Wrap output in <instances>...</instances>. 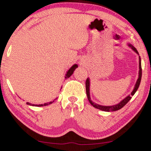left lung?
Listing matches in <instances>:
<instances>
[{"label":"left lung","mask_w":151,"mask_h":151,"mask_svg":"<svg viewBox=\"0 0 151 151\" xmlns=\"http://www.w3.org/2000/svg\"><path fill=\"white\" fill-rule=\"evenodd\" d=\"M129 46L132 47V50H134V51L136 52L138 54V52L137 50V49L135 48V47H134L132 45H129ZM139 77H138L137 79V81L136 83V85H135V87L134 88L133 91L132 92V93H131V95L128 96L126 98H125L124 99L122 100V101H121V102L119 103V104H116V105H113V106H101V105H99L97 104H95L94 102H93L91 100V97H90V82H89V79L87 78L86 80V82H85V86H86V93H87V96H88V99L89 100L90 103H91V104L93 106H94L95 108H96V109H101V110L102 111H105V112H112V111H117L118 110V109H121V108L123 107V106H125L126 104H127L128 102L129 101V100L132 99V96H134V93H136V91H137L138 88H139V84H140V82H141V78H142V66H141V59H140V57H139Z\"/></svg>","instance_id":"obj_1"}]
</instances>
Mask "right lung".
<instances>
[{"instance_id": "1", "label": "right lung", "mask_w": 151, "mask_h": 151, "mask_svg": "<svg viewBox=\"0 0 151 151\" xmlns=\"http://www.w3.org/2000/svg\"><path fill=\"white\" fill-rule=\"evenodd\" d=\"M77 65H76V64H74V66H71V68H69V70H68V71H67V73H66V77H65V79H68V77H69L70 76H71V74H73V72H74V70H75V68H77ZM52 101H51V102H50V103H45V104H39V105H36V106H47V105H49V104H52ZM27 104H29V105H32L31 104H30V103H28V102H27Z\"/></svg>"}]
</instances>
